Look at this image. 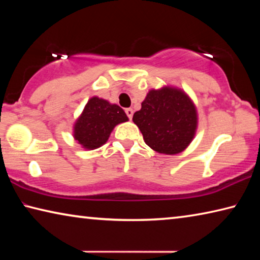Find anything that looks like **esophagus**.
<instances>
[{
    "label": "esophagus",
    "instance_id": "1",
    "mask_svg": "<svg viewBox=\"0 0 260 260\" xmlns=\"http://www.w3.org/2000/svg\"><path fill=\"white\" fill-rule=\"evenodd\" d=\"M125 112H126V114H127V117H128V119L131 120L132 118H133V113H134V111H133V109H126L125 110Z\"/></svg>",
    "mask_w": 260,
    "mask_h": 260
}]
</instances>
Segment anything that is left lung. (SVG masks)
Wrapping results in <instances>:
<instances>
[{"mask_svg":"<svg viewBox=\"0 0 260 260\" xmlns=\"http://www.w3.org/2000/svg\"><path fill=\"white\" fill-rule=\"evenodd\" d=\"M144 142L165 155H177L191 142L197 128V112L192 101L181 89H152L133 116Z\"/></svg>","mask_w":260,"mask_h":260,"instance_id":"1","label":"left lung"}]
</instances>
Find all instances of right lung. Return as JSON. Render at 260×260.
I'll return each mask as SVG.
<instances>
[{
    "label": "right lung",
    "mask_w": 260,
    "mask_h": 260,
    "mask_svg": "<svg viewBox=\"0 0 260 260\" xmlns=\"http://www.w3.org/2000/svg\"><path fill=\"white\" fill-rule=\"evenodd\" d=\"M128 120L119 105L91 98L73 127V136L85 149L99 148L107 142L114 126Z\"/></svg>",
    "instance_id": "1"
}]
</instances>
